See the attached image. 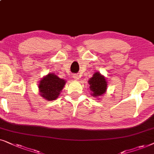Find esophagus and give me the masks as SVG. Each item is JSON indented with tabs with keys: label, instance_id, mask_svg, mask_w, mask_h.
Wrapping results in <instances>:
<instances>
[{
	"label": "esophagus",
	"instance_id": "obj_1",
	"mask_svg": "<svg viewBox=\"0 0 154 154\" xmlns=\"http://www.w3.org/2000/svg\"><path fill=\"white\" fill-rule=\"evenodd\" d=\"M74 79H76V80H79V76L77 75V74H75V75H73Z\"/></svg>",
	"mask_w": 154,
	"mask_h": 154
}]
</instances>
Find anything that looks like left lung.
Segmentation results:
<instances>
[{"instance_id": "8db88e82", "label": "left lung", "mask_w": 154, "mask_h": 154, "mask_svg": "<svg viewBox=\"0 0 154 154\" xmlns=\"http://www.w3.org/2000/svg\"><path fill=\"white\" fill-rule=\"evenodd\" d=\"M88 82L89 84L90 94L93 97L98 98L105 94L108 87L107 79L99 72H96Z\"/></svg>"}]
</instances>
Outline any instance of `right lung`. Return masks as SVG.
Segmentation results:
<instances>
[{
    "label": "right lung",
    "mask_w": 154,
    "mask_h": 154,
    "mask_svg": "<svg viewBox=\"0 0 154 154\" xmlns=\"http://www.w3.org/2000/svg\"><path fill=\"white\" fill-rule=\"evenodd\" d=\"M66 84V80L58 77L55 73L45 75L38 82V91L41 96L48 101H54L60 94Z\"/></svg>",
    "instance_id": "1"
}]
</instances>
